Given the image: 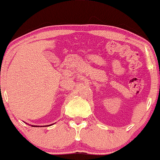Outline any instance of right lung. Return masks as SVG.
<instances>
[{"label":"right lung","instance_id":"add662e5","mask_svg":"<svg viewBox=\"0 0 160 160\" xmlns=\"http://www.w3.org/2000/svg\"><path fill=\"white\" fill-rule=\"evenodd\" d=\"M49 126H51V125H49ZM33 126V127H38L37 126Z\"/></svg>","mask_w":160,"mask_h":160}]
</instances>
